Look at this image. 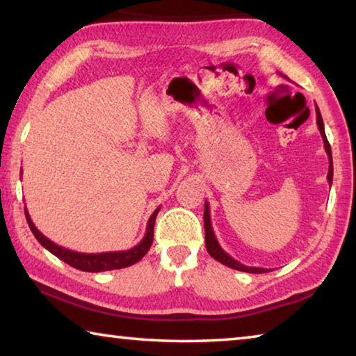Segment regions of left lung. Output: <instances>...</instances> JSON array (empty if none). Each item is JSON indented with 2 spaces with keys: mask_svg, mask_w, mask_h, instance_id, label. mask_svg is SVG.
<instances>
[{
  "mask_svg": "<svg viewBox=\"0 0 356 356\" xmlns=\"http://www.w3.org/2000/svg\"><path fill=\"white\" fill-rule=\"evenodd\" d=\"M316 122H318V129L321 132V137L322 141H324V147H325V152L328 156V161H330V166H328V174H327V180L328 184L332 186L333 182V160H332V147L328 145V140L325 137V129H324V121H322V116L319 112V107L316 106ZM204 227H205V248L207 252L218 260L219 263L225 264V266H229L232 269H236V270H243V273H249V274H264V273H269V269H264V268H252V266H244L243 263L236 261L235 258H232L227 252H225L221 245H219L216 236H215V232H213L211 227V221H210V207L209 202L205 200V210H204Z\"/></svg>",
  "mask_w": 356,
  "mask_h": 356,
  "instance_id": "left-lung-1",
  "label": "left lung"
}]
</instances>
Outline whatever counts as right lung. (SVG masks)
<instances>
[{
	"instance_id": "add662e5",
	"label": "right lung",
	"mask_w": 356,
	"mask_h": 356,
	"mask_svg": "<svg viewBox=\"0 0 356 356\" xmlns=\"http://www.w3.org/2000/svg\"><path fill=\"white\" fill-rule=\"evenodd\" d=\"M159 210L160 207L151 215L149 221H147V227H146V234L143 236V240H141L137 245H134V248L129 250L101 252V254H83V252H76V250L62 248V245L51 241L49 238L44 236L42 232L35 227V224L32 222L29 213L26 209H24V215H26V221L29 224V229L37 238V241L40 243L44 249L49 250L51 254L56 255L57 258H60L62 261H65L67 264H70V266H73L79 270H86V273H102V270H113V269L132 266V264L140 261L141 258L147 254V250H149L154 240V224H156Z\"/></svg>"
}]
</instances>
